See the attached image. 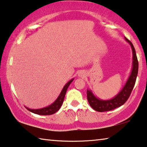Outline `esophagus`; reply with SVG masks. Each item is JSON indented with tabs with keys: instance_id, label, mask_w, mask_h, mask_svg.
Listing matches in <instances>:
<instances>
[{
	"instance_id": "1",
	"label": "esophagus",
	"mask_w": 147,
	"mask_h": 147,
	"mask_svg": "<svg viewBox=\"0 0 147 147\" xmlns=\"http://www.w3.org/2000/svg\"><path fill=\"white\" fill-rule=\"evenodd\" d=\"M78 76H81V77H82V76H84V74H83V73H81V72H80V73L78 74Z\"/></svg>"
}]
</instances>
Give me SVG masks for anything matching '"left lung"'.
<instances>
[{
  "instance_id": "left-lung-1",
  "label": "left lung",
  "mask_w": 147,
  "mask_h": 147,
  "mask_svg": "<svg viewBox=\"0 0 147 147\" xmlns=\"http://www.w3.org/2000/svg\"><path fill=\"white\" fill-rule=\"evenodd\" d=\"M125 40L129 44L132 50V67L130 74L126 82L123 86L119 92L115 97L110 99H101L97 97L93 94L92 91L87 90V99L90 105L93 109L98 112H105L113 110L124 105L133 90L136 84L137 73H138L139 63L137 61L136 52L133 44L129 40L124 37Z\"/></svg>"
}]
</instances>
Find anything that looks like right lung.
I'll return each mask as SVG.
<instances>
[{
	"instance_id": "right-lung-1",
	"label": "right lung",
	"mask_w": 147,
	"mask_h": 147,
	"mask_svg": "<svg viewBox=\"0 0 147 147\" xmlns=\"http://www.w3.org/2000/svg\"><path fill=\"white\" fill-rule=\"evenodd\" d=\"M73 80L74 78H72L71 80H70L69 82L64 86V87L63 88L61 92L59 94V96L57 97V98L55 99V101L53 102V103L50 105L49 106L38 109H29L27 107H25V108H26L28 111L31 112V113L39 115H50L55 113L57 111L59 110L60 108H61L62 104L63 103L65 94H66L67 92V88H69V85L71 84V83L73 82Z\"/></svg>"
}]
</instances>
